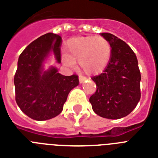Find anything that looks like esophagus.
<instances>
[{"label": "esophagus", "mask_w": 158, "mask_h": 158, "mask_svg": "<svg viewBox=\"0 0 158 158\" xmlns=\"http://www.w3.org/2000/svg\"><path fill=\"white\" fill-rule=\"evenodd\" d=\"M85 79H86V77L82 76V75H79V83H83V82H84V80H85Z\"/></svg>", "instance_id": "1"}]
</instances>
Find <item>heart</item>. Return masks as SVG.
I'll return each mask as SVG.
<instances>
[{
	"label": "heart",
	"mask_w": 158,
	"mask_h": 158,
	"mask_svg": "<svg viewBox=\"0 0 158 158\" xmlns=\"http://www.w3.org/2000/svg\"><path fill=\"white\" fill-rule=\"evenodd\" d=\"M66 55L62 62L68 67H74L79 62L87 75H97L106 67L111 56L110 42L102 36H84L68 40L65 47Z\"/></svg>",
	"instance_id": "b5f03b06"
}]
</instances>
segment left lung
<instances>
[{"mask_svg":"<svg viewBox=\"0 0 158 158\" xmlns=\"http://www.w3.org/2000/svg\"><path fill=\"white\" fill-rule=\"evenodd\" d=\"M110 42L111 56L103 73L92 77L97 91L90 97L97 115L118 119L130 114L140 99L141 75L137 57L127 44L110 33H101Z\"/></svg>","mask_w":158,"mask_h":158,"instance_id":"1","label":"left lung"}]
</instances>
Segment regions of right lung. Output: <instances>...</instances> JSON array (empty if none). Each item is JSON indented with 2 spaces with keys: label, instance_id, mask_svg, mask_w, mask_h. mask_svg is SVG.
<instances>
[{
  "label": "right lung",
  "instance_id": "add662e5",
  "mask_svg": "<svg viewBox=\"0 0 158 158\" xmlns=\"http://www.w3.org/2000/svg\"><path fill=\"white\" fill-rule=\"evenodd\" d=\"M61 36L47 33L31 42L19 57L14 79L15 100L22 111L34 120L44 121L57 116L69 92L79 85L76 75L65 76L53 66L44 70L51 52L61 63Z\"/></svg>",
  "mask_w": 158,
  "mask_h": 158
}]
</instances>
